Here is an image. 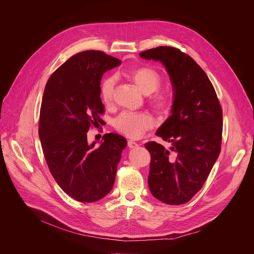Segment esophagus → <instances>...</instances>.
I'll list each match as a JSON object with an SVG mask.
<instances>
[{
	"instance_id": "esophagus-1",
	"label": "esophagus",
	"mask_w": 254,
	"mask_h": 254,
	"mask_svg": "<svg viewBox=\"0 0 254 254\" xmlns=\"http://www.w3.org/2000/svg\"><path fill=\"white\" fill-rule=\"evenodd\" d=\"M127 146H128V148H136V147H138V144L136 142L129 140V141H127Z\"/></svg>"
}]
</instances>
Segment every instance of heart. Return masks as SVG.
<instances>
[{
	"label": "heart",
	"mask_w": 254,
	"mask_h": 254,
	"mask_svg": "<svg viewBox=\"0 0 254 254\" xmlns=\"http://www.w3.org/2000/svg\"><path fill=\"white\" fill-rule=\"evenodd\" d=\"M128 76L145 95L156 92L162 83L159 73L146 66L130 70ZM115 83L116 79L114 76L105 78L101 83L100 96L105 105H111L113 102ZM151 103L162 113L170 111L172 106L170 98L161 94L151 97ZM153 117L147 112L124 111L114 120L115 129L130 139L141 138L147 130L153 127Z\"/></svg>",
	"instance_id": "b5f03b06"
}]
</instances>
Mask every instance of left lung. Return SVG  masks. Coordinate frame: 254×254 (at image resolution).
Instances as JSON below:
<instances>
[{"label": "left lung", "mask_w": 254, "mask_h": 254, "mask_svg": "<svg viewBox=\"0 0 254 254\" xmlns=\"http://www.w3.org/2000/svg\"><path fill=\"white\" fill-rule=\"evenodd\" d=\"M140 56L164 65L174 92L172 115L156 131L172 147L145 144L151 155L149 189L166 204H184L200 191L221 152L222 106L204 70L181 50L157 47Z\"/></svg>", "instance_id": "left-lung-1"}]
</instances>
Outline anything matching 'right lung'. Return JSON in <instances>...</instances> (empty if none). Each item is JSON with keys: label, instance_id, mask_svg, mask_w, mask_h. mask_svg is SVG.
<instances>
[{"label": "right lung", "instance_id": "1", "mask_svg": "<svg viewBox=\"0 0 254 254\" xmlns=\"http://www.w3.org/2000/svg\"><path fill=\"white\" fill-rule=\"evenodd\" d=\"M121 63L101 51H83L65 61L46 84L39 123L44 156L60 188L79 202L98 201L111 191L127 147V140L114 132L105 133L99 147L87 137L103 122L101 78Z\"/></svg>", "mask_w": 254, "mask_h": 254}]
</instances>
